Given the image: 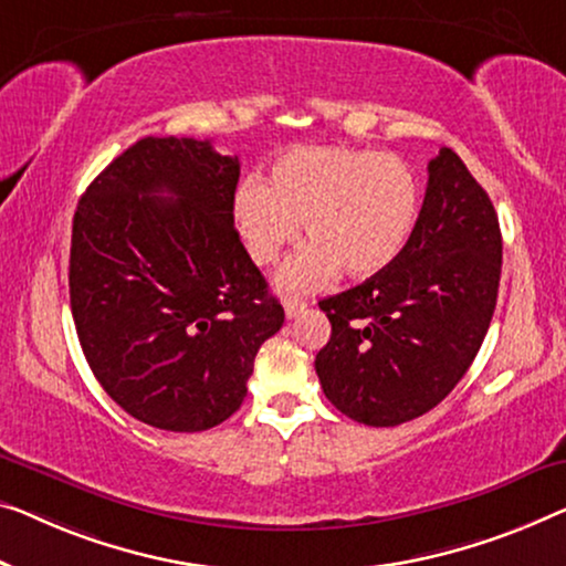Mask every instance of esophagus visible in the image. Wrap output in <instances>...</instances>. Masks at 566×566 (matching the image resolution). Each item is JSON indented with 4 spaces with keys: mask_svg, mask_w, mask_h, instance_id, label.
Masks as SVG:
<instances>
[{
    "mask_svg": "<svg viewBox=\"0 0 566 566\" xmlns=\"http://www.w3.org/2000/svg\"><path fill=\"white\" fill-rule=\"evenodd\" d=\"M307 310V302H302V300H284V315H286V319H294L300 315V312H305Z\"/></svg>",
    "mask_w": 566,
    "mask_h": 566,
    "instance_id": "esophagus-1",
    "label": "esophagus"
}]
</instances>
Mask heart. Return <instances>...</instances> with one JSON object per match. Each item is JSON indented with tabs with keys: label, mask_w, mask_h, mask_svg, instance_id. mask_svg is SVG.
Instances as JSON below:
<instances>
[{
	"label": "heart",
	"mask_w": 566,
	"mask_h": 566,
	"mask_svg": "<svg viewBox=\"0 0 566 566\" xmlns=\"http://www.w3.org/2000/svg\"><path fill=\"white\" fill-rule=\"evenodd\" d=\"M421 208L415 170L396 155L356 147H294L269 165L266 180H243L233 223L259 266H272L300 239L310 243L276 276L286 294L312 292L345 272L381 274L409 247Z\"/></svg>",
	"instance_id": "1"
}]
</instances>
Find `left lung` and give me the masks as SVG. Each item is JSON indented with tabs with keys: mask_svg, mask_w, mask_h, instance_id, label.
<instances>
[{
	"mask_svg": "<svg viewBox=\"0 0 566 566\" xmlns=\"http://www.w3.org/2000/svg\"><path fill=\"white\" fill-rule=\"evenodd\" d=\"M415 235L381 274L319 302L315 358L337 411L396 427L434 409L475 360L499 300L503 241L488 192L450 147L427 165Z\"/></svg>",
	"mask_w": 566,
	"mask_h": 566,
	"instance_id": "8db88e82",
	"label": "left lung"
}]
</instances>
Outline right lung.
Listing matches in <instances>:
<instances>
[{"label": "right lung", "instance_id": "obj_1", "mask_svg": "<svg viewBox=\"0 0 566 566\" xmlns=\"http://www.w3.org/2000/svg\"><path fill=\"white\" fill-rule=\"evenodd\" d=\"M239 157L145 137L101 172L73 216L71 310L83 356L134 419L202 432L247 396L284 323L233 229Z\"/></svg>", "mask_w": 566, "mask_h": 566}]
</instances>
